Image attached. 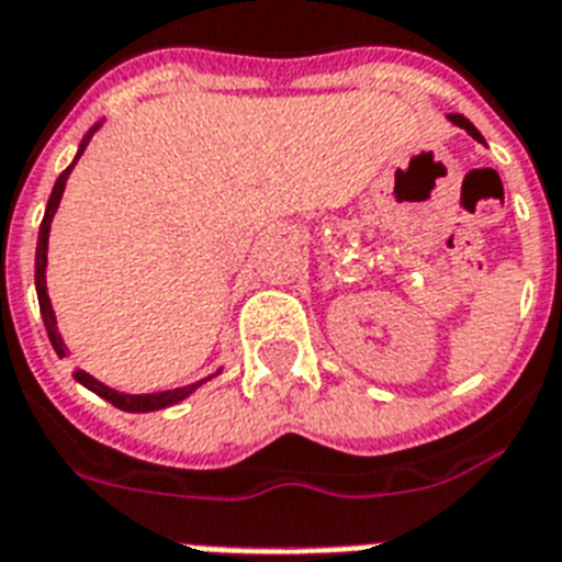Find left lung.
I'll return each instance as SVG.
<instances>
[{
	"instance_id": "left-lung-1",
	"label": "left lung",
	"mask_w": 562,
	"mask_h": 562,
	"mask_svg": "<svg viewBox=\"0 0 562 562\" xmlns=\"http://www.w3.org/2000/svg\"><path fill=\"white\" fill-rule=\"evenodd\" d=\"M449 119H452V122L458 127H463V131H467V134H470L472 139H479V143H484V139H481V134H479V131H475V125H472L470 119H463L461 113H452V116H449Z\"/></svg>"
}]
</instances>
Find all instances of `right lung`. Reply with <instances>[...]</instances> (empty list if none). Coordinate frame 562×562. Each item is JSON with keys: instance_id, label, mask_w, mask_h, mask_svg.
Segmentation results:
<instances>
[{"instance_id": "right-lung-1", "label": "right lung", "mask_w": 562, "mask_h": 562, "mask_svg": "<svg viewBox=\"0 0 562 562\" xmlns=\"http://www.w3.org/2000/svg\"><path fill=\"white\" fill-rule=\"evenodd\" d=\"M87 145V143H83ZM81 145V151H83ZM81 151H78V157H81ZM75 166V162H72ZM72 166L57 178L55 189H52V194H48V206H46V215H43V224H40V236H37V262H34V282H37V300H40V315H43V324H46V333H48V341H52V347L57 350V356H64L66 347L64 341H60V335H57V326H55V312H52V303H48V294H46V245H48V227H52V218H55V210L57 203H60V194H64V187H66V178H69V171H72ZM75 379L83 384V387H90L92 393H99V396H104V400L110 402V405H116V408L122 411H157V408H166V405H175V402L187 400L189 393L198 387L201 382L194 384H187V387H175V391H162V393H119L113 391V387H108V384H101L99 379H92L90 373H83V370H75Z\"/></svg>"}]
</instances>
